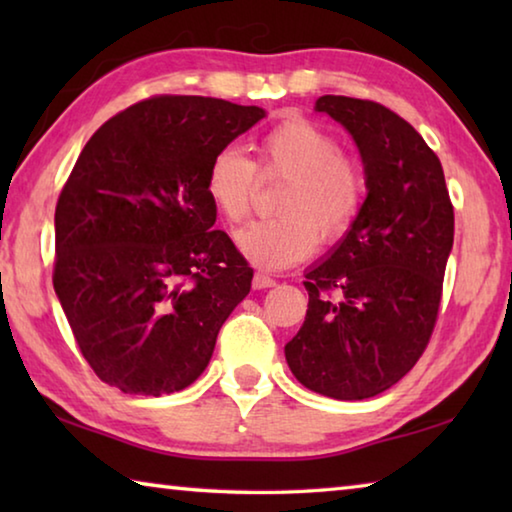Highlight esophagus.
Returning a JSON list of instances; mask_svg holds the SVG:
<instances>
[{"label": "esophagus", "instance_id": "1", "mask_svg": "<svg viewBox=\"0 0 512 512\" xmlns=\"http://www.w3.org/2000/svg\"><path fill=\"white\" fill-rule=\"evenodd\" d=\"M268 287H275L273 277L266 275V273H255V277H253V289H268Z\"/></svg>", "mask_w": 512, "mask_h": 512}]
</instances>
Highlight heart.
Instances as JSON below:
<instances>
[{
	"instance_id": "obj_1",
	"label": "heart",
	"mask_w": 512,
	"mask_h": 512,
	"mask_svg": "<svg viewBox=\"0 0 512 512\" xmlns=\"http://www.w3.org/2000/svg\"><path fill=\"white\" fill-rule=\"evenodd\" d=\"M257 164L235 144L212 155L205 194L228 223L244 221L253 205L257 169L287 176L277 198L282 214L250 221L235 241L250 262L287 268L314 253L318 239L339 241L357 221L366 198V173L327 128L309 119H287L257 146Z\"/></svg>"
}]
</instances>
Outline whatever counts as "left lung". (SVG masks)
Returning a JSON list of instances; mask_svg holds the SVG:
<instances>
[{"instance_id":"left-lung-1","label":"left lung","mask_w":512,"mask_h":512,"mask_svg":"<svg viewBox=\"0 0 512 512\" xmlns=\"http://www.w3.org/2000/svg\"><path fill=\"white\" fill-rule=\"evenodd\" d=\"M318 112L348 128L368 196L348 235L305 275L309 309L284 345L293 375L334 400H366L409 372L438 320L454 205L422 135L377 101L334 97Z\"/></svg>"}]
</instances>
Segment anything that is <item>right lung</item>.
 Instances as JSON below:
<instances>
[{
    "label": "right lung",
    "instance_id": "obj_1",
    "mask_svg": "<svg viewBox=\"0 0 512 512\" xmlns=\"http://www.w3.org/2000/svg\"><path fill=\"white\" fill-rule=\"evenodd\" d=\"M266 112L160 94L94 133L56 205L54 289L79 350L128 395L183 391L248 296L253 268L205 194L212 155Z\"/></svg>",
    "mask_w": 512,
    "mask_h": 512
}]
</instances>
